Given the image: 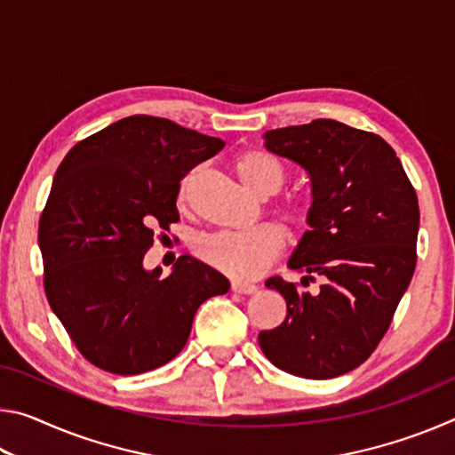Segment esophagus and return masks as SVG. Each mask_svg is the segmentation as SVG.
I'll list each match as a JSON object with an SVG mask.
<instances>
[{
	"instance_id": "esophagus-1",
	"label": "esophagus",
	"mask_w": 455,
	"mask_h": 455,
	"mask_svg": "<svg viewBox=\"0 0 455 455\" xmlns=\"http://www.w3.org/2000/svg\"><path fill=\"white\" fill-rule=\"evenodd\" d=\"M230 289H233L235 292H238V295H252V292L259 291L257 284L243 283V281H233V283H230Z\"/></svg>"
}]
</instances>
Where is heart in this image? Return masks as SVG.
I'll return each instance as SVG.
<instances>
[{"instance_id":"obj_1","label":"heart","mask_w":455,"mask_h":455,"mask_svg":"<svg viewBox=\"0 0 455 455\" xmlns=\"http://www.w3.org/2000/svg\"><path fill=\"white\" fill-rule=\"evenodd\" d=\"M233 168L246 188L257 196H271L279 192L289 179L287 166L279 156L263 148H249L233 158ZM195 180V171L184 176L179 187V203L188 200V192ZM311 200L303 192H287L276 200L273 214L284 230L297 235L305 230L311 219ZM284 235L275 225H259L238 233H214L198 238L196 255L206 265L217 268L233 279H257L273 260L281 255Z\"/></svg>"}]
</instances>
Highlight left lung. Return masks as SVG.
<instances>
[{
    "label": "left lung",
    "mask_w": 455,
    "mask_h": 455,
    "mask_svg": "<svg viewBox=\"0 0 455 455\" xmlns=\"http://www.w3.org/2000/svg\"><path fill=\"white\" fill-rule=\"evenodd\" d=\"M267 148L311 176V230L289 267L323 279L317 296L271 276L287 301L259 345L275 367L331 379L359 367L387 333L418 263L419 206L395 150L381 136L335 120L268 130Z\"/></svg>",
    "instance_id": "8db88e82"
}]
</instances>
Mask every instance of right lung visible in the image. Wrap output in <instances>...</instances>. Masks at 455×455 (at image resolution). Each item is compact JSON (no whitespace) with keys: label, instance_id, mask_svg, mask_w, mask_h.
<instances>
[{"label":"right lung","instance_id":"add662e5","mask_svg":"<svg viewBox=\"0 0 455 455\" xmlns=\"http://www.w3.org/2000/svg\"><path fill=\"white\" fill-rule=\"evenodd\" d=\"M222 146L140 114L84 138L61 160L37 230L44 289L92 365L138 375L168 363L198 307L228 291L227 276L188 255L164 279L142 267L154 238L179 222L180 180Z\"/></svg>","mask_w":455,"mask_h":455}]
</instances>
